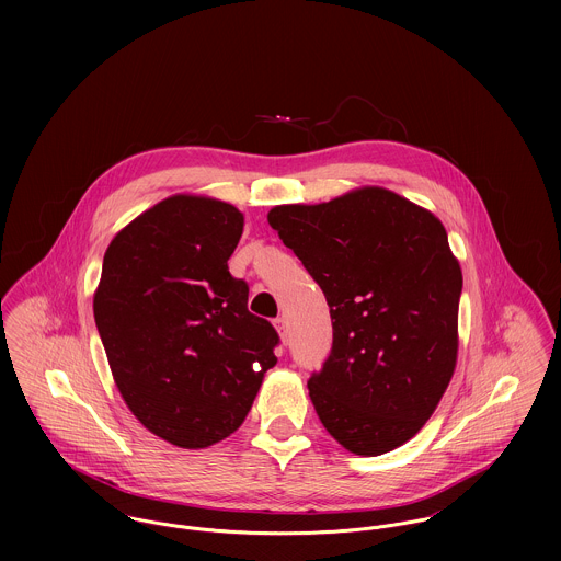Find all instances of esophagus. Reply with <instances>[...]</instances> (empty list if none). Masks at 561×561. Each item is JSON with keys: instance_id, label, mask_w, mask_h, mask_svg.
Listing matches in <instances>:
<instances>
[{"instance_id": "obj_1", "label": "esophagus", "mask_w": 561, "mask_h": 561, "mask_svg": "<svg viewBox=\"0 0 561 561\" xmlns=\"http://www.w3.org/2000/svg\"><path fill=\"white\" fill-rule=\"evenodd\" d=\"M274 325H276V330H278L280 339L285 341V336H287V321H285V318H276V320H274Z\"/></svg>"}]
</instances>
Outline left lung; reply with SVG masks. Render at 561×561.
I'll list each match as a JSON object with an SVG mask.
<instances>
[{"mask_svg":"<svg viewBox=\"0 0 561 561\" xmlns=\"http://www.w3.org/2000/svg\"><path fill=\"white\" fill-rule=\"evenodd\" d=\"M267 222L330 307L332 352L309 380L323 427L356 456L398 449L434 414L458 363L462 270L443 222L378 185L276 205Z\"/></svg>","mask_w":561,"mask_h":561,"instance_id":"left-lung-1","label":"left lung"}]
</instances>
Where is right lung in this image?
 <instances>
[{
  "label": "right lung",
  "instance_id": "right-lung-1",
  "mask_svg": "<svg viewBox=\"0 0 561 561\" xmlns=\"http://www.w3.org/2000/svg\"><path fill=\"white\" fill-rule=\"evenodd\" d=\"M243 231L238 207L205 194H172L110 241L94 321L114 385L161 440L205 449L231 436L278 334L248 311V285L227 261Z\"/></svg>",
  "mask_w": 561,
  "mask_h": 561
}]
</instances>
